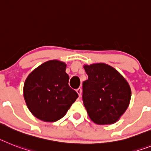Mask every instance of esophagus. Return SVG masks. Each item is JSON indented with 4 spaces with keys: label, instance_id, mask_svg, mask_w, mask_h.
<instances>
[{
    "label": "esophagus",
    "instance_id": "1",
    "mask_svg": "<svg viewBox=\"0 0 151 151\" xmlns=\"http://www.w3.org/2000/svg\"><path fill=\"white\" fill-rule=\"evenodd\" d=\"M77 93H78V95H79V97H81V93H82L81 88H78V89H77Z\"/></svg>",
    "mask_w": 151,
    "mask_h": 151
}]
</instances>
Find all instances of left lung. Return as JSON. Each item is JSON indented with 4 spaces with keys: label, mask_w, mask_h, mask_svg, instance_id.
<instances>
[{
    "label": "left lung",
    "mask_w": 151,
    "mask_h": 151,
    "mask_svg": "<svg viewBox=\"0 0 151 151\" xmlns=\"http://www.w3.org/2000/svg\"><path fill=\"white\" fill-rule=\"evenodd\" d=\"M83 68L88 79L83 83V101L88 116L95 124H112L121 118L130 104L128 82L115 68L104 63Z\"/></svg>",
    "instance_id": "obj_1"
}]
</instances>
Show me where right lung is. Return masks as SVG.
Here are the masks:
<instances>
[{"label": "right lung", "mask_w": 151, "mask_h": 151, "mask_svg": "<svg viewBox=\"0 0 151 151\" xmlns=\"http://www.w3.org/2000/svg\"><path fill=\"white\" fill-rule=\"evenodd\" d=\"M66 67L60 60H48L30 72L25 80V102L29 111L39 120L45 122L60 120L78 97L68 84Z\"/></svg>", "instance_id": "1"}]
</instances>
